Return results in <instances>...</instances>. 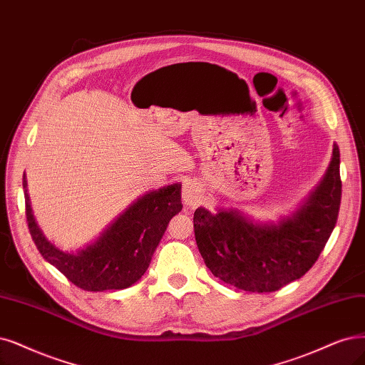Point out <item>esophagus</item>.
<instances>
[{"instance_id": "34e87169", "label": "esophagus", "mask_w": 365, "mask_h": 365, "mask_svg": "<svg viewBox=\"0 0 365 365\" xmlns=\"http://www.w3.org/2000/svg\"><path fill=\"white\" fill-rule=\"evenodd\" d=\"M182 198L186 206H197L201 201V186L195 180H186L182 186Z\"/></svg>"}]
</instances>
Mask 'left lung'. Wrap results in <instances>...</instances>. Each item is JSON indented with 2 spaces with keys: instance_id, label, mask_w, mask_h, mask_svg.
Masks as SVG:
<instances>
[{
  "instance_id": "left-lung-1",
  "label": "left lung",
  "mask_w": 365,
  "mask_h": 365,
  "mask_svg": "<svg viewBox=\"0 0 365 365\" xmlns=\"http://www.w3.org/2000/svg\"><path fill=\"white\" fill-rule=\"evenodd\" d=\"M341 203L340 150L308 203L278 225H257L237 212L194 213L198 251L210 272L245 292H277L304 277L317 262L334 230Z\"/></svg>"
}]
</instances>
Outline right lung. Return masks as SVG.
<instances>
[{
    "label": "right lung",
    "mask_w": 365,
    "mask_h": 365,
    "mask_svg": "<svg viewBox=\"0 0 365 365\" xmlns=\"http://www.w3.org/2000/svg\"><path fill=\"white\" fill-rule=\"evenodd\" d=\"M25 217L30 235L42 257L79 289L87 292L121 290L137 282L170 220L182 210L180 185H170L140 198L102 235L94 245L78 254L63 252L45 239L33 218L24 178Z\"/></svg>",
    "instance_id": "right-lung-1"
}]
</instances>
